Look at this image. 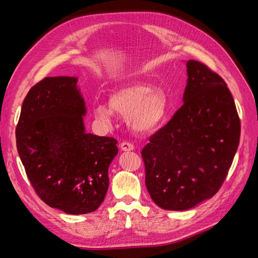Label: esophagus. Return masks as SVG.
<instances>
[{"instance_id":"34e87169","label":"esophagus","mask_w":258,"mask_h":258,"mask_svg":"<svg viewBox=\"0 0 258 258\" xmlns=\"http://www.w3.org/2000/svg\"><path fill=\"white\" fill-rule=\"evenodd\" d=\"M119 146H120V150L123 152H128V151L134 150V144H131L129 142H121Z\"/></svg>"}]
</instances>
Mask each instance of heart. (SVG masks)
<instances>
[{
    "mask_svg": "<svg viewBox=\"0 0 258 258\" xmlns=\"http://www.w3.org/2000/svg\"><path fill=\"white\" fill-rule=\"evenodd\" d=\"M167 110L165 92L138 82L115 88L110 95V104L96 102L92 105L93 114L100 121L108 123L116 113L127 117L128 126L140 135L157 130L166 118Z\"/></svg>",
    "mask_w": 258,
    "mask_h": 258,
    "instance_id": "heart-1",
    "label": "heart"
}]
</instances>
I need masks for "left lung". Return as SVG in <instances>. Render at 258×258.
Instances as JSON below:
<instances>
[{
    "label": "left lung",
    "mask_w": 258,
    "mask_h": 258,
    "mask_svg": "<svg viewBox=\"0 0 258 258\" xmlns=\"http://www.w3.org/2000/svg\"><path fill=\"white\" fill-rule=\"evenodd\" d=\"M184 104L142 151L145 185L163 210L184 211L212 198L240 140L235 101L222 77L188 60Z\"/></svg>",
    "instance_id": "left-lung-1"
}]
</instances>
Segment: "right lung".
I'll use <instances>...</instances> for the list:
<instances>
[{
  "instance_id": "obj_1",
  "label": "right lung",
  "mask_w": 258,
  "mask_h": 258,
  "mask_svg": "<svg viewBox=\"0 0 258 258\" xmlns=\"http://www.w3.org/2000/svg\"><path fill=\"white\" fill-rule=\"evenodd\" d=\"M85 115L76 77H45L23 100L16 128L18 154L34 190L68 214L100 207L108 167L118 154L114 138L86 132Z\"/></svg>"
}]
</instances>
